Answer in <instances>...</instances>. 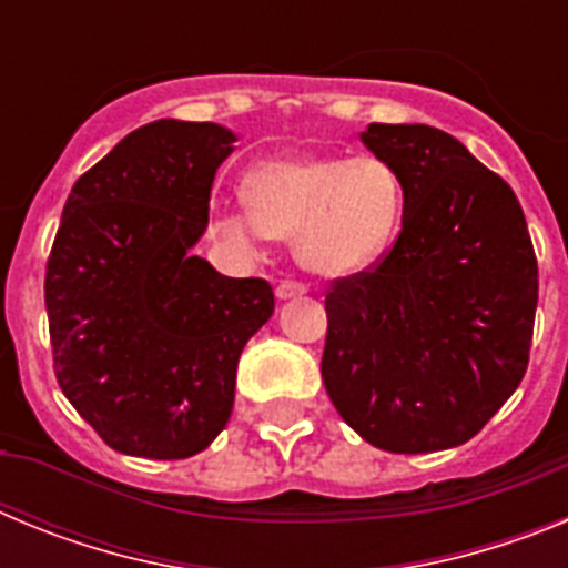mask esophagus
Instances as JSON below:
<instances>
[{
	"instance_id": "esophagus-1",
	"label": "esophagus",
	"mask_w": 568,
	"mask_h": 568,
	"mask_svg": "<svg viewBox=\"0 0 568 568\" xmlns=\"http://www.w3.org/2000/svg\"><path fill=\"white\" fill-rule=\"evenodd\" d=\"M307 293V284H304V281H295V278H284L278 284V287H275V295H278V298H298V295H304Z\"/></svg>"
}]
</instances>
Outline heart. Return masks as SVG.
I'll return each instance as SVG.
<instances>
[{
    "label": "heart",
    "instance_id": "1",
    "mask_svg": "<svg viewBox=\"0 0 568 568\" xmlns=\"http://www.w3.org/2000/svg\"><path fill=\"white\" fill-rule=\"evenodd\" d=\"M247 202L219 215L230 241L275 235L295 244L301 264L353 275L381 258L404 213V182L381 155H287L244 179Z\"/></svg>",
    "mask_w": 568,
    "mask_h": 568
}]
</instances>
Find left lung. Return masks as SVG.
<instances>
[{
    "instance_id": "8db88e82",
    "label": "left lung",
    "mask_w": 568,
    "mask_h": 568,
    "mask_svg": "<svg viewBox=\"0 0 568 568\" xmlns=\"http://www.w3.org/2000/svg\"><path fill=\"white\" fill-rule=\"evenodd\" d=\"M404 182L400 233L324 298L321 378L341 418L386 453L478 435L529 366L538 258L509 184L429 124H369Z\"/></svg>"
}]
</instances>
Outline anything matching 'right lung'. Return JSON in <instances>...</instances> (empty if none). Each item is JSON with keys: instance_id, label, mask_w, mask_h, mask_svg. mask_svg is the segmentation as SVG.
Instances as JSON below:
<instances>
[{"instance_id": "right-lung-1", "label": "right lung", "mask_w": 568, "mask_h": 568, "mask_svg": "<svg viewBox=\"0 0 568 568\" xmlns=\"http://www.w3.org/2000/svg\"><path fill=\"white\" fill-rule=\"evenodd\" d=\"M233 142L210 122H150L64 202L44 270L53 373L115 453L207 449L233 413L241 349L275 310L264 278H227L190 253Z\"/></svg>"}]
</instances>
